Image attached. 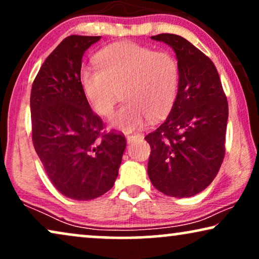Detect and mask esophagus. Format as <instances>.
<instances>
[{
	"instance_id": "34e87169",
	"label": "esophagus",
	"mask_w": 259,
	"mask_h": 259,
	"mask_svg": "<svg viewBox=\"0 0 259 259\" xmlns=\"http://www.w3.org/2000/svg\"><path fill=\"white\" fill-rule=\"evenodd\" d=\"M138 138H140V134H127L126 136V139L128 143H132V141L137 140Z\"/></svg>"
}]
</instances>
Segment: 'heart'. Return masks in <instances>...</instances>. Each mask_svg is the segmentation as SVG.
Masks as SVG:
<instances>
[{
	"label": "heart",
	"mask_w": 259,
	"mask_h": 259,
	"mask_svg": "<svg viewBox=\"0 0 259 259\" xmlns=\"http://www.w3.org/2000/svg\"><path fill=\"white\" fill-rule=\"evenodd\" d=\"M98 67L80 73L83 95L95 113L111 115L121 91L123 104L113 114L115 128L137 130L145 119L157 120L171 111L179 88V65L168 52L120 42L102 49Z\"/></svg>",
	"instance_id": "b5f03b06"
}]
</instances>
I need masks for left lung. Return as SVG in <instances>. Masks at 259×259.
<instances>
[{
	"label": "left lung",
	"mask_w": 259,
	"mask_h": 259,
	"mask_svg": "<svg viewBox=\"0 0 259 259\" xmlns=\"http://www.w3.org/2000/svg\"><path fill=\"white\" fill-rule=\"evenodd\" d=\"M176 52L179 88L165 121L145 139L151 146L147 173L166 196H196L212 183L225 155L229 105L211 59L179 35L158 34Z\"/></svg>",
	"instance_id": "obj_1"
}]
</instances>
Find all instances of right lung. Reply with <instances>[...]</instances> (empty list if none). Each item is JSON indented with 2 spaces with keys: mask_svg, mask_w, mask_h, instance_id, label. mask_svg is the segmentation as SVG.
<instances>
[{
  "mask_svg": "<svg viewBox=\"0 0 259 259\" xmlns=\"http://www.w3.org/2000/svg\"><path fill=\"white\" fill-rule=\"evenodd\" d=\"M100 36L70 35L41 66L30 93L34 148L55 189L75 200H91L113 187L126 138L105 132L80 83L83 53Z\"/></svg>",
  "mask_w": 259,
  "mask_h": 259,
  "instance_id": "add662e5",
  "label": "right lung"
}]
</instances>
